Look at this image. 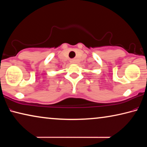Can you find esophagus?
<instances>
[{
    "instance_id": "34e87169",
    "label": "esophagus",
    "mask_w": 147,
    "mask_h": 147,
    "mask_svg": "<svg viewBox=\"0 0 147 147\" xmlns=\"http://www.w3.org/2000/svg\"><path fill=\"white\" fill-rule=\"evenodd\" d=\"M71 63H75V59H71Z\"/></svg>"
}]
</instances>
